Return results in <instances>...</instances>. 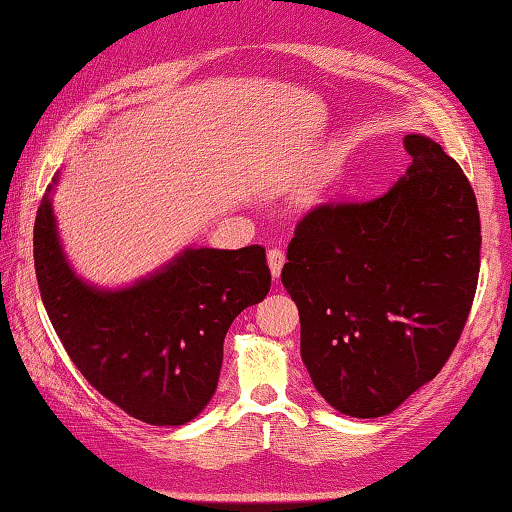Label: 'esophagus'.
<instances>
[{"instance_id": "34e87169", "label": "esophagus", "mask_w": 512, "mask_h": 512, "mask_svg": "<svg viewBox=\"0 0 512 512\" xmlns=\"http://www.w3.org/2000/svg\"><path fill=\"white\" fill-rule=\"evenodd\" d=\"M267 265H270V272H272L274 279H279L283 265H285L283 251L281 249H270V254H267Z\"/></svg>"}]
</instances>
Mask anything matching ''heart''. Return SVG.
<instances>
[{
	"label": "heart",
	"instance_id": "heart-1",
	"mask_svg": "<svg viewBox=\"0 0 512 512\" xmlns=\"http://www.w3.org/2000/svg\"><path fill=\"white\" fill-rule=\"evenodd\" d=\"M326 188H328V182H319L310 188V191L303 195V202L306 204H319L321 200H324L326 195Z\"/></svg>",
	"mask_w": 512,
	"mask_h": 512
}]
</instances>
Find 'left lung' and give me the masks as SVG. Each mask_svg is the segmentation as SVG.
<instances>
[{"label": "left lung", "instance_id": "8db88e82", "mask_svg": "<svg viewBox=\"0 0 512 512\" xmlns=\"http://www.w3.org/2000/svg\"><path fill=\"white\" fill-rule=\"evenodd\" d=\"M405 148L411 166L384 195L310 211L281 272L312 384L353 418L387 416L436 378L477 292L468 177L434 139L407 134Z\"/></svg>", "mask_w": 512, "mask_h": 512}]
</instances>
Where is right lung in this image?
I'll list each match as a JSON object with an SVG mask.
<instances>
[{
	"mask_svg": "<svg viewBox=\"0 0 512 512\" xmlns=\"http://www.w3.org/2000/svg\"><path fill=\"white\" fill-rule=\"evenodd\" d=\"M51 191L35 218V276L71 362L132 418L159 427L193 420L218 389L233 319L270 292L265 249L186 247L128 288H98L67 261Z\"/></svg>",
	"mask_w": 512,
	"mask_h": 512,
	"instance_id": "right-lung-1",
	"label": "right lung"
}]
</instances>
